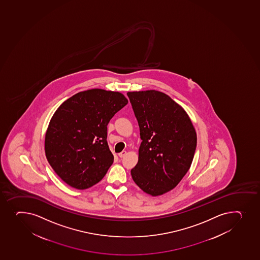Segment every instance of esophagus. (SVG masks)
<instances>
[{"label":"esophagus","mask_w":260,"mask_h":260,"mask_svg":"<svg viewBox=\"0 0 260 260\" xmlns=\"http://www.w3.org/2000/svg\"><path fill=\"white\" fill-rule=\"evenodd\" d=\"M126 153H126V151H122L121 153H118V156H119L120 158H123V157L126 155Z\"/></svg>","instance_id":"1"}]
</instances>
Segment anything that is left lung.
Instances as JSON below:
<instances>
[{
    "label": "left lung",
    "mask_w": 260,
    "mask_h": 260,
    "mask_svg": "<svg viewBox=\"0 0 260 260\" xmlns=\"http://www.w3.org/2000/svg\"><path fill=\"white\" fill-rule=\"evenodd\" d=\"M127 95L142 140L132 178L145 193L161 196L174 188L190 168L196 131L183 108L167 94L147 90Z\"/></svg>",
    "instance_id": "left-lung-1"
}]
</instances>
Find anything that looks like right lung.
Listing matches in <instances>:
<instances>
[{"instance_id": "add662e5", "label": "right lung", "mask_w": 260, "mask_h": 260, "mask_svg": "<svg viewBox=\"0 0 260 260\" xmlns=\"http://www.w3.org/2000/svg\"><path fill=\"white\" fill-rule=\"evenodd\" d=\"M127 103L121 93L94 88L74 94L56 110L46 133V157L71 187L86 189L107 174L113 163L107 124Z\"/></svg>"}]
</instances>
